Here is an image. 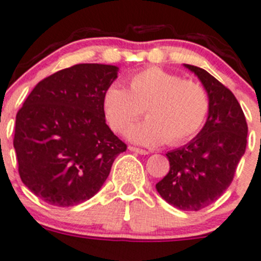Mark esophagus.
Returning <instances> with one entry per match:
<instances>
[{"label": "esophagus", "instance_id": "1", "mask_svg": "<svg viewBox=\"0 0 261 261\" xmlns=\"http://www.w3.org/2000/svg\"><path fill=\"white\" fill-rule=\"evenodd\" d=\"M128 149H129V151L136 152V154H140V155H147V154H149V151H146V150L137 149V147H133V146H129Z\"/></svg>", "mask_w": 261, "mask_h": 261}]
</instances>
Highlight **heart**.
<instances>
[{
	"mask_svg": "<svg viewBox=\"0 0 261 261\" xmlns=\"http://www.w3.org/2000/svg\"><path fill=\"white\" fill-rule=\"evenodd\" d=\"M110 126L121 132L146 111L145 121L129 126L125 137L142 146L168 142L177 146L191 140L210 111V97L200 83L182 80L159 67H149L129 77V89L112 84L102 98Z\"/></svg>",
	"mask_w": 261,
	"mask_h": 261,
	"instance_id": "obj_1",
	"label": "heart"
}]
</instances>
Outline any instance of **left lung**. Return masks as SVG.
I'll return each instance as SVG.
<instances>
[{
	"label": "left lung",
	"mask_w": 261,
	"mask_h": 261,
	"mask_svg": "<svg viewBox=\"0 0 261 261\" xmlns=\"http://www.w3.org/2000/svg\"><path fill=\"white\" fill-rule=\"evenodd\" d=\"M210 97V111L190 142L167 152L169 172L156 184L166 202L182 211H199L224 194L246 151L247 123L233 93L199 67L184 64Z\"/></svg>",
	"instance_id": "1"
}]
</instances>
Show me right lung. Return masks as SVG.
Listing matches in <instances>:
<instances>
[{"label": "right lung", "instance_id": "right-lung-1", "mask_svg": "<svg viewBox=\"0 0 261 261\" xmlns=\"http://www.w3.org/2000/svg\"><path fill=\"white\" fill-rule=\"evenodd\" d=\"M119 67L83 63L33 88L16 114L14 149L25 186L58 207L97 194L126 145L105 119L102 98Z\"/></svg>", "mask_w": 261, "mask_h": 261}]
</instances>
